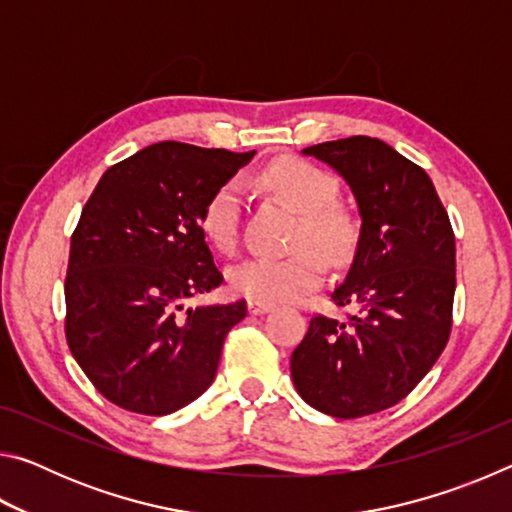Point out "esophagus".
Here are the masks:
<instances>
[{
    "mask_svg": "<svg viewBox=\"0 0 512 512\" xmlns=\"http://www.w3.org/2000/svg\"><path fill=\"white\" fill-rule=\"evenodd\" d=\"M273 305L271 302H262V300H248V311L250 314H266V311H271Z\"/></svg>",
    "mask_w": 512,
    "mask_h": 512,
    "instance_id": "1",
    "label": "esophagus"
}]
</instances>
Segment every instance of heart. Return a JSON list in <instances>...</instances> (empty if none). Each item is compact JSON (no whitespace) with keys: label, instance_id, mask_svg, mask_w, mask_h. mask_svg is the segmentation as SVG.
I'll use <instances>...</instances> for the list:
<instances>
[{"label":"heart","instance_id":"1","mask_svg":"<svg viewBox=\"0 0 512 512\" xmlns=\"http://www.w3.org/2000/svg\"><path fill=\"white\" fill-rule=\"evenodd\" d=\"M259 180L264 189L300 212L293 237V248L298 250L289 257L246 259L230 275L232 289L250 300H298L323 280V257L339 264L352 255L359 235L357 221L345 207L334 203L339 185L316 164L282 158L273 162ZM239 214L241 187L237 180H228L212 194L201 216L205 239L221 253H230L237 246Z\"/></svg>","mask_w":512,"mask_h":512}]
</instances>
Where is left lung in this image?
Instances as JSON below:
<instances>
[{
    "label": "left lung",
    "mask_w": 512,
    "mask_h": 512,
    "mask_svg": "<svg viewBox=\"0 0 512 512\" xmlns=\"http://www.w3.org/2000/svg\"><path fill=\"white\" fill-rule=\"evenodd\" d=\"M350 185L361 232L332 291L345 320L314 316L291 354L298 395L332 418L391 409L427 375L452 332L456 241L427 171L377 137L309 149Z\"/></svg>",
    "instance_id": "obj_1"
}]
</instances>
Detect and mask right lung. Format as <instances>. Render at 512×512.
I'll use <instances>...</instances> for the list:
<instances>
[{
	"instance_id": "1",
	"label": "right lung",
	"mask_w": 512,
	"mask_h": 512,
	"mask_svg": "<svg viewBox=\"0 0 512 512\" xmlns=\"http://www.w3.org/2000/svg\"><path fill=\"white\" fill-rule=\"evenodd\" d=\"M158 142L103 173L69 246L65 336L94 388L121 409L167 415L203 395L246 302L185 307L223 275L201 216L253 160Z\"/></svg>"
}]
</instances>
